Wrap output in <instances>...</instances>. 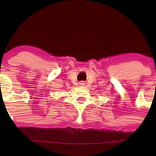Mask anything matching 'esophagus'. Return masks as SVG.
I'll list each match as a JSON object with an SVG mask.
<instances>
[{"label":"esophagus","instance_id":"obj_1","mask_svg":"<svg viewBox=\"0 0 156 156\" xmlns=\"http://www.w3.org/2000/svg\"><path fill=\"white\" fill-rule=\"evenodd\" d=\"M80 84H83V82H81V83H80Z\"/></svg>","mask_w":156,"mask_h":156}]
</instances>
